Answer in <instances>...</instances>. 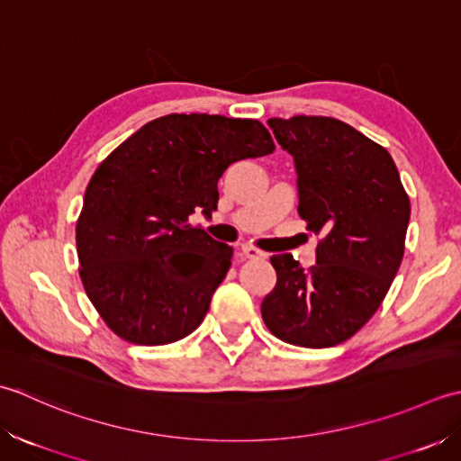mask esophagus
Here are the masks:
<instances>
[{"instance_id":"esophagus-1","label":"esophagus","mask_w":461,"mask_h":461,"mask_svg":"<svg viewBox=\"0 0 461 461\" xmlns=\"http://www.w3.org/2000/svg\"><path fill=\"white\" fill-rule=\"evenodd\" d=\"M240 250H242V255L247 257V258H265V257H267L265 252L255 249V247H250V244H242Z\"/></svg>"}]
</instances>
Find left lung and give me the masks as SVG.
Listing matches in <instances>:
<instances>
[{
  "label": "left lung",
  "instance_id": "obj_1",
  "mask_svg": "<svg viewBox=\"0 0 461 461\" xmlns=\"http://www.w3.org/2000/svg\"><path fill=\"white\" fill-rule=\"evenodd\" d=\"M294 158L298 214L322 234L316 265L270 257L276 286L262 321L283 342L328 348L348 340L382 304L403 257L410 199L386 149L332 117L268 119Z\"/></svg>",
  "mask_w": 461,
  "mask_h": 461
}]
</instances>
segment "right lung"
I'll return each instance as SVG.
<instances>
[{
	"instance_id": "add662e5",
	"label": "right lung",
	"mask_w": 461,
	"mask_h": 461,
	"mask_svg": "<svg viewBox=\"0 0 461 461\" xmlns=\"http://www.w3.org/2000/svg\"><path fill=\"white\" fill-rule=\"evenodd\" d=\"M275 143L255 119L165 115L123 140L91 176L77 221L81 280L119 338L140 346L199 328L232 249L194 227L217 211L229 165Z\"/></svg>"
}]
</instances>
